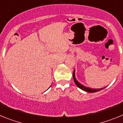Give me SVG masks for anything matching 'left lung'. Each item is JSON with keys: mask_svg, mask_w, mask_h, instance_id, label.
<instances>
[{"mask_svg": "<svg viewBox=\"0 0 123 123\" xmlns=\"http://www.w3.org/2000/svg\"><path fill=\"white\" fill-rule=\"evenodd\" d=\"M73 79H74V82H75V84H76V85L78 87H79L80 89L83 90H84V91H85V92H87L94 93V92H98V91H100V90H101L103 89V88H97V89H94V88H88V87H85V86H84L83 85H82V84H80L79 82L76 79H75V70H74V72H73ZM104 88H105V87H104Z\"/></svg>", "mask_w": 123, "mask_h": 123, "instance_id": "left-lung-1", "label": "left lung"}]
</instances>
